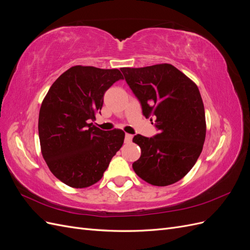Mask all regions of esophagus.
<instances>
[{"label": "esophagus", "instance_id": "esophagus-1", "mask_svg": "<svg viewBox=\"0 0 250 250\" xmlns=\"http://www.w3.org/2000/svg\"><path fill=\"white\" fill-rule=\"evenodd\" d=\"M132 138H133V135H132V134L126 133V134H125V142H126V143H129V142H131Z\"/></svg>", "mask_w": 250, "mask_h": 250}]
</instances>
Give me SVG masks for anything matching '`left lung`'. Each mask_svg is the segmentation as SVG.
Instances as JSON below:
<instances>
[{
  "label": "left lung",
  "mask_w": 250,
  "mask_h": 250,
  "mask_svg": "<svg viewBox=\"0 0 250 250\" xmlns=\"http://www.w3.org/2000/svg\"><path fill=\"white\" fill-rule=\"evenodd\" d=\"M121 71L141 101L143 115L152 117L160 130L153 138L134 135L132 142L140 146L141 156L132 168L152 186L175 184L193 168L206 141V113L199 89L169 63L121 67Z\"/></svg>",
  "instance_id": "1"
}]
</instances>
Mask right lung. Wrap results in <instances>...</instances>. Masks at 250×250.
<instances>
[{"label":"right lung","mask_w":250,"mask_h":250,"mask_svg":"<svg viewBox=\"0 0 250 250\" xmlns=\"http://www.w3.org/2000/svg\"><path fill=\"white\" fill-rule=\"evenodd\" d=\"M120 79L118 69L75 65L43 98L39 117L42 154L53 175L66 186L83 188L98 183L122 147L123 130L103 131L89 123L100 112L105 92Z\"/></svg>","instance_id":"right-lung-1"}]
</instances>
